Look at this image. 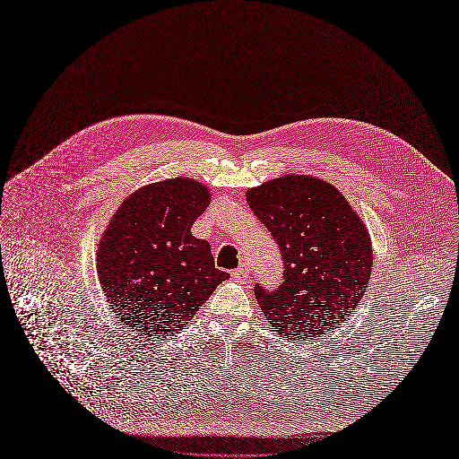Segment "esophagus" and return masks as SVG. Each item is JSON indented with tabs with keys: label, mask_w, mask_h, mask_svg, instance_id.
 I'll list each match as a JSON object with an SVG mask.
<instances>
[{
	"label": "esophagus",
	"mask_w": 459,
	"mask_h": 459,
	"mask_svg": "<svg viewBox=\"0 0 459 459\" xmlns=\"http://www.w3.org/2000/svg\"><path fill=\"white\" fill-rule=\"evenodd\" d=\"M232 276H234L236 280H245V278L248 276V269H247V265H239V269H238V271H234V273H232Z\"/></svg>",
	"instance_id": "34e87169"
}]
</instances>
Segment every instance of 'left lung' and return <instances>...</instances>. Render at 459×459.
I'll return each instance as SVG.
<instances>
[{"instance_id":"obj_1","label":"left lung","mask_w":459,"mask_h":459,"mask_svg":"<svg viewBox=\"0 0 459 459\" xmlns=\"http://www.w3.org/2000/svg\"><path fill=\"white\" fill-rule=\"evenodd\" d=\"M247 204L280 245L283 283L255 298L281 338L323 340L356 312L372 273L367 225L345 195L316 176L287 174L247 190Z\"/></svg>"}]
</instances>
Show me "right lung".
<instances>
[{
	"mask_svg": "<svg viewBox=\"0 0 459 459\" xmlns=\"http://www.w3.org/2000/svg\"><path fill=\"white\" fill-rule=\"evenodd\" d=\"M211 204L207 185L190 178L149 183L128 194L96 250L100 285L130 333L174 336L229 278L211 245L190 229Z\"/></svg>",
	"mask_w": 459,
	"mask_h": 459,
	"instance_id": "obj_1",
	"label": "right lung"
}]
</instances>
